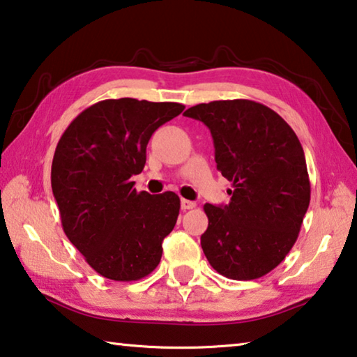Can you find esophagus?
<instances>
[{"mask_svg": "<svg viewBox=\"0 0 357 357\" xmlns=\"http://www.w3.org/2000/svg\"><path fill=\"white\" fill-rule=\"evenodd\" d=\"M195 206H197V203H195V202L185 200V198H183V200H181V208H183L184 211H187V209H193Z\"/></svg>", "mask_w": 357, "mask_h": 357, "instance_id": "34e87169", "label": "esophagus"}]
</instances>
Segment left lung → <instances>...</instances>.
<instances>
[{
    "label": "left lung",
    "mask_w": 357,
    "mask_h": 357,
    "mask_svg": "<svg viewBox=\"0 0 357 357\" xmlns=\"http://www.w3.org/2000/svg\"><path fill=\"white\" fill-rule=\"evenodd\" d=\"M184 116L208 126L217 170L233 183L228 204H204V255L228 279H259L291 250L310 203L299 138L274 110L247 99L198 104Z\"/></svg>",
    "instance_id": "1"
}]
</instances>
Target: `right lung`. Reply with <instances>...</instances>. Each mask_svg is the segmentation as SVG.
<instances>
[{
  "label": "right lung",
  "instance_id": "obj_1",
  "mask_svg": "<svg viewBox=\"0 0 357 357\" xmlns=\"http://www.w3.org/2000/svg\"><path fill=\"white\" fill-rule=\"evenodd\" d=\"M183 110L176 102L100 100L59 138L52 190L63 229L102 277L140 280L160 263L162 241L179 215V197L137 192L130 178L146 164L151 135Z\"/></svg>",
  "mask_w": 357,
  "mask_h": 357
}]
</instances>
